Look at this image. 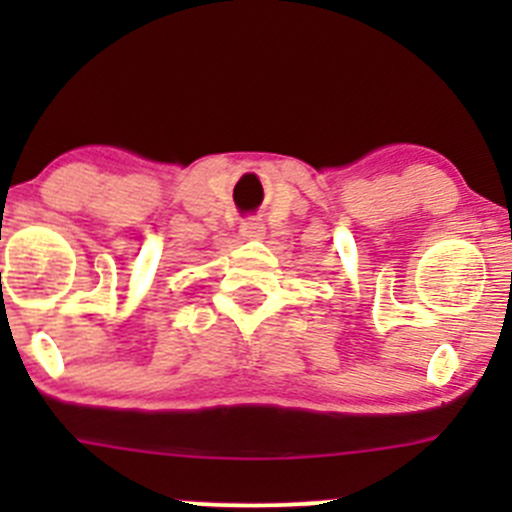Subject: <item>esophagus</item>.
Listing matches in <instances>:
<instances>
[{"instance_id":"esophagus-1","label":"esophagus","mask_w":512,"mask_h":512,"mask_svg":"<svg viewBox=\"0 0 512 512\" xmlns=\"http://www.w3.org/2000/svg\"><path fill=\"white\" fill-rule=\"evenodd\" d=\"M240 235L245 237V240H260V237L265 235V225H262L260 220H247V223L240 225Z\"/></svg>"}]
</instances>
